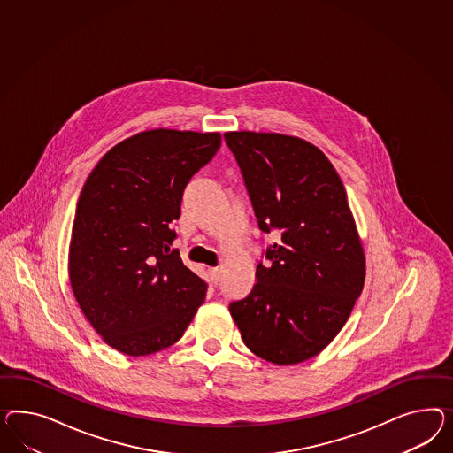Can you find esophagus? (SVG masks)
I'll list each match as a JSON object with an SVG mask.
<instances>
[{
	"mask_svg": "<svg viewBox=\"0 0 453 453\" xmlns=\"http://www.w3.org/2000/svg\"><path fill=\"white\" fill-rule=\"evenodd\" d=\"M209 277L214 285H219L220 281V269L219 267H214V269H209Z\"/></svg>",
	"mask_w": 453,
	"mask_h": 453,
	"instance_id": "34e87169",
	"label": "esophagus"
}]
</instances>
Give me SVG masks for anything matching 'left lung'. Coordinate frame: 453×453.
Wrapping results in <instances>:
<instances>
[{
    "label": "left lung",
    "mask_w": 453,
    "mask_h": 453,
    "mask_svg": "<svg viewBox=\"0 0 453 453\" xmlns=\"http://www.w3.org/2000/svg\"><path fill=\"white\" fill-rule=\"evenodd\" d=\"M258 229L277 233L233 315L245 346L290 366L321 353L363 292L366 262L342 180L319 148L280 134H224Z\"/></svg>",
    "instance_id": "obj_1"
}]
</instances>
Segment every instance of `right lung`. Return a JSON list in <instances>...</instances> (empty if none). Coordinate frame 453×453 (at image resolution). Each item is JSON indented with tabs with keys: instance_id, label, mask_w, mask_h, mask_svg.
<instances>
[{
	"instance_id": "obj_1",
	"label": "right lung",
	"mask_w": 453,
	"mask_h": 453,
	"mask_svg": "<svg viewBox=\"0 0 453 453\" xmlns=\"http://www.w3.org/2000/svg\"><path fill=\"white\" fill-rule=\"evenodd\" d=\"M219 147L218 132L147 130L109 150L81 191L69 280L92 328L123 355L172 346L204 302L208 283L170 247L172 224Z\"/></svg>"
}]
</instances>
